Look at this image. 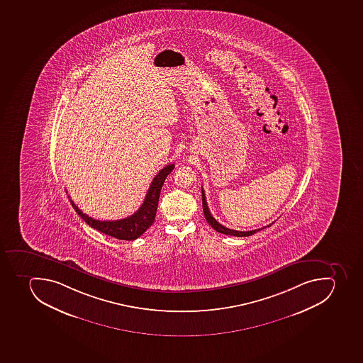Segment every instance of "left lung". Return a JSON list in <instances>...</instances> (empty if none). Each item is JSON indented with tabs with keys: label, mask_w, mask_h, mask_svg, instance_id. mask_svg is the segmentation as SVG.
<instances>
[{
	"label": "left lung",
	"mask_w": 363,
	"mask_h": 363,
	"mask_svg": "<svg viewBox=\"0 0 363 363\" xmlns=\"http://www.w3.org/2000/svg\"><path fill=\"white\" fill-rule=\"evenodd\" d=\"M202 207H203L204 217H206L207 222L209 223V225H211L213 230H216L217 232L223 233V235H235V237H248V235H254L256 232H259V230L267 228V226H264V228H261V229L252 230V231H237V230L229 229V228H225V226L222 225V224H220V222H217V220L213 218V215H211V211H209V208H208L207 201H206V195H204L203 189H202ZM272 224H270V225H272Z\"/></svg>",
	"instance_id": "1"
}]
</instances>
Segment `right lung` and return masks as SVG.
<instances>
[{"label":"right lung","instance_id":"1","mask_svg":"<svg viewBox=\"0 0 363 363\" xmlns=\"http://www.w3.org/2000/svg\"><path fill=\"white\" fill-rule=\"evenodd\" d=\"M174 164H169L160 170L159 174H156L155 178L152 179L141 207L133 215L123 220H94L93 217L82 213L72 200H71V204L82 220L93 229L98 230L110 237L116 238L119 240H135L154 223L157 206H159L162 186L164 184L165 178L168 177V174L174 170Z\"/></svg>","mask_w":363,"mask_h":363}]
</instances>
